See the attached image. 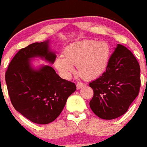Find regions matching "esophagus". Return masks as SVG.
Here are the masks:
<instances>
[{
  "mask_svg": "<svg viewBox=\"0 0 147 147\" xmlns=\"http://www.w3.org/2000/svg\"><path fill=\"white\" fill-rule=\"evenodd\" d=\"M83 86H84V84H83V83H80V82H78V83H77L76 88H77V89H78V90H79V89H80V88H82Z\"/></svg>",
  "mask_w": 147,
  "mask_h": 147,
  "instance_id": "obj_1",
  "label": "esophagus"
}]
</instances>
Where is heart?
Masks as SVG:
<instances>
[{
  "label": "heart",
  "mask_w": 147,
  "mask_h": 147,
  "mask_svg": "<svg viewBox=\"0 0 147 147\" xmlns=\"http://www.w3.org/2000/svg\"><path fill=\"white\" fill-rule=\"evenodd\" d=\"M111 57V48L105 41L85 40L72 42L63 50L61 57L55 61V67L67 78L77 65L81 78L92 80L99 78L107 70Z\"/></svg>",
  "instance_id": "heart-1"
}]
</instances>
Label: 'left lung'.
<instances>
[{"mask_svg":"<svg viewBox=\"0 0 147 147\" xmlns=\"http://www.w3.org/2000/svg\"><path fill=\"white\" fill-rule=\"evenodd\" d=\"M140 85L138 61L128 49L118 44L106 71L90 83L94 92L90 107L102 119L120 117L138 95Z\"/></svg>","mask_w":147,"mask_h":147,"instance_id":"8db88e82","label":"left lung"}]
</instances>
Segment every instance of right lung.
Here are the masks:
<instances>
[{
    "mask_svg": "<svg viewBox=\"0 0 147 147\" xmlns=\"http://www.w3.org/2000/svg\"><path fill=\"white\" fill-rule=\"evenodd\" d=\"M38 57L55 62L56 55L49 48V40L21 49L9 64L5 81L14 108L31 122L45 125L59 116L76 86L60 78L50 66L32 68L30 60Z\"/></svg>",
    "mask_w": 147,
    "mask_h": 147,
    "instance_id": "1",
    "label": "right lung"
}]
</instances>
